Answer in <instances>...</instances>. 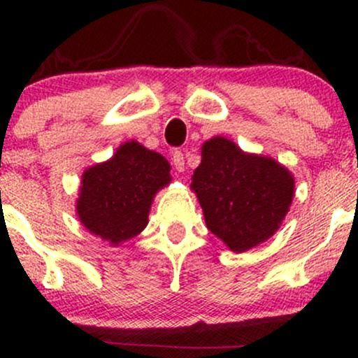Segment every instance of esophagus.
Instances as JSON below:
<instances>
[{"label": "esophagus", "instance_id": "obj_1", "mask_svg": "<svg viewBox=\"0 0 358 358\" xmlns=\"http://www.w3.org/2000/svg\"><path fill=\"white\" fill-rule=\"evenodd\" d=\"M171 159H173V166H175L176 171H183L185 170V158H183L182 151H175L173 156H171Z\"/></svg>", "mask_w": 358, "mask_h": 358}]
</instances>
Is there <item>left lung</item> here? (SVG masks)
Returning a JSON list of instances; mask_svg holds the SVG:
<instances>
[{
  "mask_svg": "<svg viewBox=\"0 0 358 358\" xmlns=\"http://www.w3.org/2000/svg\"><path fill=\"white\" fill-rule=\"evenodd\" d=\"M190 188L208 231L232 252H245L281 227L293 203L294 176L274 158L245 153L232 139L213 136L202 145Z\"/></svg>",
  "mask_w": 358,
  "mask_h": 358,
  "instance_id": "8db88e82",
  "label": "left lung"
}]
</instances>
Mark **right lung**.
Returning <instances> with one entry per match:
<instances>
[{
  "label": "right lung",
  "instance_id": "add662e5",
  "mask_svg": "<svg viewBox=\"0 0 358 358\" xmlns=\"http://www.w3.org/2000/svg\"><path fill=\"white\" fill-rule=\"evenodd\" d=\"M165 156L136 139L82 173L76 212L94 236L119 245L145 231L155 195L171 182Z\"/></svg>",
  "mask_w": 358,
  "mask_h": 358
}]
</instances>
